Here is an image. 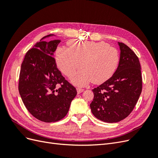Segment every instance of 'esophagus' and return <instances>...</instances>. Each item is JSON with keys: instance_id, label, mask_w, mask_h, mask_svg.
Returning <instances> with one entry per match:
<instances>
[{"instance_id": "1", "label": "esophagus", "mask_w": 158, "mask_h": 158, "mask_svg": "<svg viewBox=\"0 0 158 158\" xmlns=\"http://www.w3.org/2000/svg\"><path fill=\"white\" fill-rule=\"evenodd\" d=\"M84 89H82V88H77V92H78V94H80V93H82V92H84Z\"/></svg>"}]
</instances>
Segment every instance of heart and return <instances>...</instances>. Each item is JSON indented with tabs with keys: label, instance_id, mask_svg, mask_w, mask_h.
<instances>
[{
	"label": "heart",
	"instance_id": "obj_1",
	"mask_svg": "<svg viewBox=\"0 0 158 158\" xmlns=\"http://www.w3.org/2000/svg\"><path fill=\"white\" fill-rule=\"evenodd\" d=\"M69 45L58 47L56 58L60 70L68 77L83 67L73 78L74 84L82 86L92 81L100 84L115 73L120 57L117 49L107 43L72 40Z\"/></svg>",
	"mask_w": 158,
	"mask_h": 158
}]
</instances>
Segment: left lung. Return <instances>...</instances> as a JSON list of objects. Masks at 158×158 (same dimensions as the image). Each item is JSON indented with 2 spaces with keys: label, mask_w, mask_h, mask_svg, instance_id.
I'll list each match as a JSON object with an SVG mask.
<instances>
[{
  "label": "left lung",
  "mask_w": 158,
  "mask_h": 158,
  "mask_svg": "<svg viewBox=\"0 0 158 158\" xmlns=\"http://www.w3.org/2000/svg\"><path fill=\"white\" fill-rule=\"evenodd\" d=\"M121 54L118 67L111 78L92 89L90 108L97 118L117 123L127 117L135 108L142 89L140 64L136 55L118 42Z\"/></svg>",
  "instance_id": "left-lung-1"
}]
</instances>
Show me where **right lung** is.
I'll return each instance as SVG.
<instances>
[{
	"mask_svg": "<svg viewBox=\"0 0 158 158\" xmlns=\"http://www.w3.org/2000/svg\"><path fill=\"white\" fill-rule=\"evenodd\" d=\"M44 37L25 55L19 77L18 90L32 115L45 123L56 122L68 113L77 91L57 69L54 52L60 42L43 41Z\"/></svg>",
	"mask_w": 158,
	"mask_h": 158,
	"instance_id": "add662e5",
	"label": "right lung"
}]
</instances>
